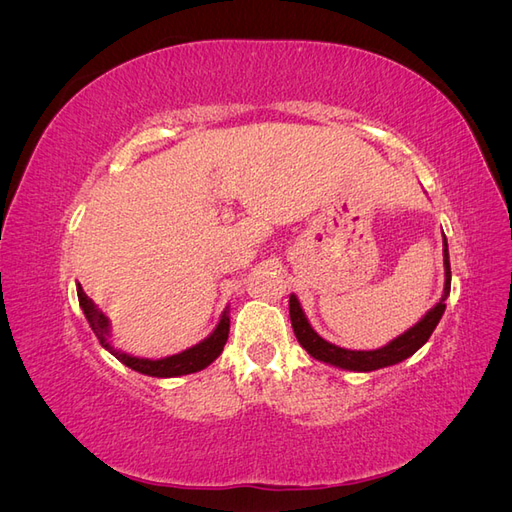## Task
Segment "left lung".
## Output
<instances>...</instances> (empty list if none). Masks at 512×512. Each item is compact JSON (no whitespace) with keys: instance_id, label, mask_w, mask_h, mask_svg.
I'll return each instance as SVG.
<instances>
[{"instance_id":"8db88e82","label":"left lung","mask_w":512,"mask_h":512,"mask_svg":"<svg viewBox=\"0 0 512 512\" xmlns=\"http://www.w3.org/2000/svg\"><path fill=\"white\" fill-rule=\"evenodd\" d=\"M442 254H444V290L440 301L433 305L429 312L418 320L414 327L397 335L391 339L389 344L378 348V350H348V348H339L327 339H322L312 324H309L303 307L297 299V294H290V322H292V331L297 335L299 344L307 350L309 356H314L316 361H322L327 365L339 367V369H348V371H376L382 367H391L401 361H406L408 356H412L418 348H423L427 344V339L431 337L433 329L438 327V322L446 309V297L451 294V260H448V243L446 237L442 239Z\"/></svg>"}]
</instances>
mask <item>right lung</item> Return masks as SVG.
<instances>
[{
    "mask_svg": "<svg viewBox=\"0 0 512 512\" xmlns=\"http://www.w3.org/2000/svg\"><path fill=\"white\" fill-rule=\"evenodd\" d=\"M76 294H79V303H81L83 314L89 322L91 331L96 333L102 348L111 352L115 359L121 361L126 367L138 371V374L151 376V378H177V376L196 374V371L209 367L215 359H218L224 350L226 339H228L230 316H228V307H226L220 316V322L215 324V329L203 339V342H198L196 346L183 350L179 354L164 356V359H143V356H134V354L123 352V350H117L111 344V320H108L102 309L87 297L81 284H76Z\"/></svg>",
    "mask_w": 512,
    "mask_h": 512,
    "instance_id": "add662e5",
    "label": "right lung"
}]
</instances>
